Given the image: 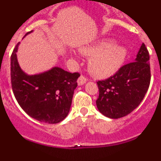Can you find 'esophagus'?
<instances>
[{
  "instance_id": "34e87169",
  "label": "esophagus",
  "mask_w": 161,
  "mask_h": 161,
  "mask_svg": "<svg viewBox=\"0 0 161 161\" xmlns=\"http://www.w3.org/2000/svg\"><path fill=\"white\" fill-rule=\"evenodd\" d=\"M86 81H87V79H86L84 76H80L77 80V83L79 85H84L85 83H86Z\"/></svg>"
}]
</instances>
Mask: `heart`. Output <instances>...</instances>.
<instances>
[{
	"mask_svg": "<svg viewBox=\"0 0 161 161\" xmlns=\"http://www.w3.org/2000/svg\"><path fill=\"white\" fill-rule=\"evenodd\" d=\"M80 52L90 57L89 69L93 76L106 78L114 75L122 67L127 55V49L122 45H116L114 39H102L83 47Z\"/></svg>",
	"mask_w": 161,
	"mask_h": 161,
	"instance_id": "1",
	"label": "heart"
}]
</instances>
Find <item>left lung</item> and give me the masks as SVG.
Wrapping results in <instances>:
<instances>
[{"label":"left lung","instance_id":"obj_1","mask_svg":"<svg viewBox=\"0 0 161 161\" xmlns=\"http://www.w3.org/2000/svg\"><path fill=\"white\" fill-rule=\"evenodd\" d=\"M148 51L142 43L135 62L121 67L114 76L97 82L98 110L110 119L131 113L143 101L151 80Z\"/></svg>","mask_w":161,"mask_h":161}]
</instances>
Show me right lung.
<instances>
[{
	"mask_svg": "<svg viewBox=\"0 0 161 161\" xmlns=\"http://www.w3.org/2000/svg\"><path fill=\"white\" fill-rule=\"evenodd\" d=\"M18 45L19 42L11 55L10 75L13 92L19 106L42 123L55 124L63 121L70 110L80 74L54 67L42 73L27 75L18 62Z\"/></svg>",
	"mask_w": 161,
	"mask_h": 161,
	"instance_id": "obj_1",
	"label": "right lung"
}]
</instances>
